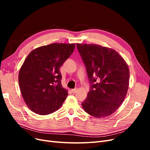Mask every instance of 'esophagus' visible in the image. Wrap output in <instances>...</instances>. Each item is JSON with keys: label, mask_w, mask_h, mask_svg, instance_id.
Wrapping results in <instances>:
<instances>
[{"label": "esophagus", "mask_w": 150, "mask_h": 150, "mask_svg": "<svg viewBox=\"0 0 150 150\" xmlns=\"http://www.w3.org/2000/svg\"><path fill=\"white\" fill-rule=\"evenodd\" d=\"M77 91H78V88H75V89H73L71 90V91L72 93H75L77 92Z\"/></svg>", "instance_id": "1"}]
</instances>
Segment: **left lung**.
<instances>
[{
    "label": "left lung",
    "instance_id": "1",
    "mask_svg": "<svg viewBox=\"0 0 150 150\" xmlns=\"http://www.w3.org/2000/svg\"><path fill=\"white\" fill-rule=\"evenodd\" d=\"M76 45L91 84L82 103L84 110L98 118L110 116L121 106L128 92V66L115 49L94 44Z\"/></svg>",
    "mask_w": 150,
    "mask_h": 150
}]
</instances>
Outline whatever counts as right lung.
<instances>
[{
	"label": "right lung",
	"instance_id": "right-lung-1",
	"mask_svg": "<svg viewBox=\"0 0 150 150\" xmlns=\"http://www.w3.org/2000/svg\"><path fill=\"white\" fill-rule=\"evenodd\" d=\"M75 44L52 43L33 50L19 73L21 93L30 110L46 115L61 108L68 95L59 68L74 51Z\"/></svg>",
	"mask_w": 150,
	"mask_h": 150
}]
</instances>
